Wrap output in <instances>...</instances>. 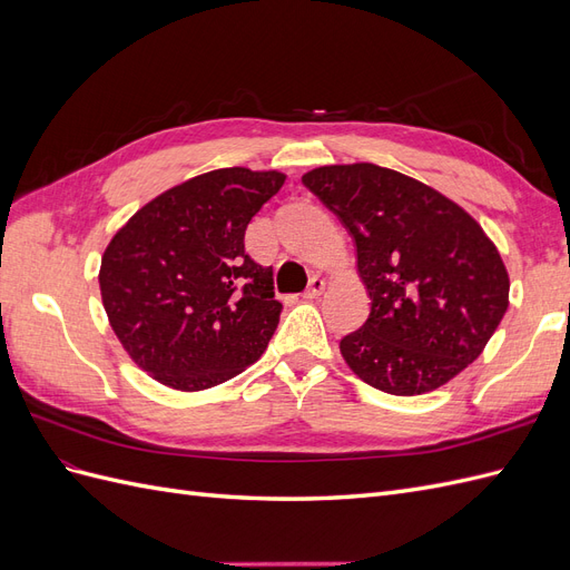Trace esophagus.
<instances>
[{"instance_id": "34e87169", "label": "esophagus", "mask_w": 570, "mask_h": 570, "mask_svg": "<svg viewBox=\"0 0 570 570\" xmlns=\"http://www.w3.org/2000/svg\"><path fill=\"white\" fill-rule=\"evenodd\" d=\"M323 289H325V281L318 278V275H314L312 283H308V287L304 292V299H318L323 295Z\"/></svg>"}]
</instances>
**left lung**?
<instances>
[{"instance_id":"8db88e82","label":"left lung","mask_w":570,"mask_h":570,"mask_svg":"<svg viewBox=\"0 0 570 570\" xmlns=\"http://www.w3.org/2000/svg\"><path fill=\"white\" fill-rule=\"evenodd\" d=\"M302 183L356 243L368 321L340 340L342 358L375 390L433 392L485 350L509 308V273L480 223L400 170L335 164Z\"/></svg>"}]
</instances>
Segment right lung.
<instances>
[{"instance_id":"add662e5","label":"right lung","mask_w":570,"mask_h":570,"mask_svg":"<svg viewBox=\"0 0 570 570\" xmlns=\"http://www.w3.org/2000/svg\"><path fill=\"white\" fill-rule=\"evenodd\" d=\"M283 183L281 170H209L147 202L111 237L99 268L101 304L118 342L154 381L209 390L266 352L283 304L273 268L245 254V230Z\"/></svg>"}]
</instances>
